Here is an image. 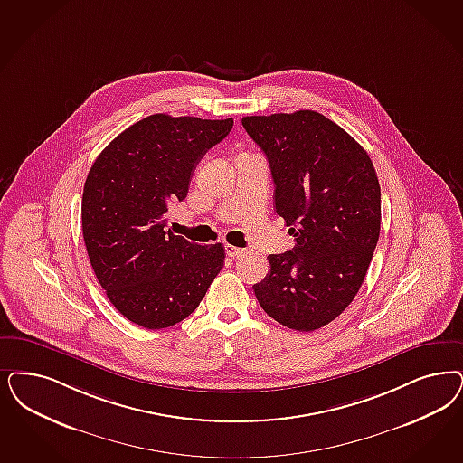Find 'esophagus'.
<instances>
[{"label": "esophagus", "instance_id": "esophagus-1", "mask_svg": "<svg viewBox=\"0 0 463 463\" xmlns=\"http://www.w3.org/2000/svg\"><path fill=\"white\" fill-rule=\"evenodd\" d=\"M225 255L231 256V258H240L244 255V250H241L238 246H232V244H225Z\"/></svg>", "mask_w": 463, "mask_h": 463}]
</instances>
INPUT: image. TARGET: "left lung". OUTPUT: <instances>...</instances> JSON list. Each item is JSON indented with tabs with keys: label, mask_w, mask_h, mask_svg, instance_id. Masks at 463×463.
<instances>
[{
	"label": "left lung",
	"mask_w": 463,
	"mask_h": 463,
	"mask_svg": "<svg viewBox=\"0 0 463 463\" xmlns=\"http://www.w3.org/2000/svg\"><path fill=\"white\" fill-rule=\"evenodd\" d=\"M242 127L269 159L275 212L296 240L269 256L256 299L288 328L318 330L364 282L380 238L378 175L366 150L319 112L246 116Z\"/></svg>",
	"instance_id": "obj_1"
}]
</instances>
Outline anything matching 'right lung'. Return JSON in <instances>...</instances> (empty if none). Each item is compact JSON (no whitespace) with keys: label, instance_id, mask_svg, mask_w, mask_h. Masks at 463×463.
Instances as JSON below:
<instances>
[{"label":"right lung","instance_id":"add662e5","mask_svg":"<svg viewBox=\"0 0 463 463\" xmlns=\"http://www.w3.org/2000/svg\"><path fill=\"white\" fill-rule=\"evenodd\" d=\"M232 125V118L152 114L92 164L81 198L83 241L99 284L131 323L160 330L188 318L222 270L221 242L175 236L164 215L186 198L198 162Z\"/></svg>","mask_w":463,"mask_h":463}]
</instances>
